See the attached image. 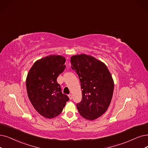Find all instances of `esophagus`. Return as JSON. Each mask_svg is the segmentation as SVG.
Returning a JSON list of instances; mask_svg holds the SVG:
<instances>
[{
    "instance_id": "esophagus-1",
    "label": "esophagus",
    "mask_w": 148,
    "mask_h": 148,
    "mask_svg": "<svg viewBox=\"0 0 148 148\" xmlns=\"http://www.w3.org/2000/svg\"><path fill=\"white\" fill-rule=\"evenodd\" d=\"M69 99H72V95H71V94H70V95H69Z\"/></svg>"
}]
</instances>
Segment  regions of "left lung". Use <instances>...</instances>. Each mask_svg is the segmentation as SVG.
Listing matches in <instances>:
<instances>
[{"mask_svg": "<svg viewBox=\"0 0 148 148\" xmlns=\"http://www.w3.org/2000/svg\"><path fill=\"white\" fill-rule=\"evenodd\" d=\"M71 67L78 75L82 101L77 104L79 114L94 120L108 110L113 96L114 82L105 64L86 54L71 57Z\"/></svg>", "mask_w": 148, "mask_h": 148, "instance_id": "left-lung-1", "label": "left lung"}]
</instances>
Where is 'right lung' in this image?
<instances>
[{
	"instance_id": "1",
	"label": "right lung",
	"mask_w": 148,
	"mask_h": 148,
	"mask_svg": "<svg viewBox=\"0 0 148 148\" xmlns=\"http://www.w3.org/2000/svg\"><path fill=\"white\" fill-rule=\"evenodd\" d=\"M65 62L62 56L50 55L37 60L27 74L28 98L34 109L46 119L60 115L69 100L57 82L59 75L66 68Z\"/></svg>"
}]
</instances>
